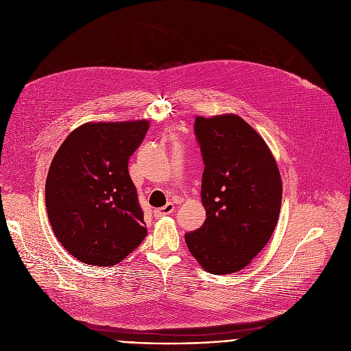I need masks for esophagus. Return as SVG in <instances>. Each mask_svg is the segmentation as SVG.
Wrapping results in <instances>:
<instances>
[{"label":"esophagus","instance_id":"34e87169","mask_svg":"<svg viewBox=\"0 0 351 351\" xmlns=\"http://www.w3.org/2000/svg\"><path fill=\"white\" fill-rule=\"evenodd\" d=\"M173 208H175L173 204H172V203H168L167 206L154 210V217H156V218H162V217H165V215H169V214L173 211Z\"/></svg>","mask_w":351,"mask_h":351}]
</instances>
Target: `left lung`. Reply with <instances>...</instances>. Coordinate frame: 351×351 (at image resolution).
Wrapping results in <instances>:
<instances>
[{
  "mask_svg": "<svg viewBox=\"0 0 351 351\" xmlns=\"http://www.w3.org/2000/svg\"><path fill=\"white\" fill-rule=\"evenodd\" d=\"M204 161L203 226L184 234L206 271L228 275L247 267L271 239L280 213L282 180L263 137L237 115L197 117Z\"/></svg>",
  "mask_w": 351,
  "mask_h": 351,
  "instance_id": "8db88e82",
  "label": "left lung"
}]
</instances>
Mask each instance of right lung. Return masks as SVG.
<instances>
[{
  "label": "right lung",
  "instance_id": "add662e5",
  "mask_svg": "<svg viewBox=\"0 0 351 351\" xmlns=\"http://www.w3.org/2000/svg\"><path fill=\"white\" fill-rule=\"evenodd\" d=\"M147 130V121L84 123L53 158L45 182L48 219L66 252L84 264L115 265L147 234L128 169Z\"/></svg>",
  "mask_w": 351,
  "mask_h": 351
}]
</instances>
